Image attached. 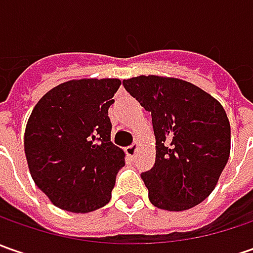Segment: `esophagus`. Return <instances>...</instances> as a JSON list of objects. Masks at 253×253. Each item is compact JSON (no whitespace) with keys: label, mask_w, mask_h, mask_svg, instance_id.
Instances as JSON below:
<instances>
[{"label":"esophagus","mask_w":253,"mask_h":253,"mask_svg":"<svg viewBox=\"0 0 253 253\" xmlns=\"http://www.w3.org/2000/svg\"><path fill=\"white\" fill-rule=\"evenodd\" d=\"M136 148H138V145H136V143H132V145H129V146H126V148H125V153H126V156H128L129 159H132V158L135 156V153H136Z\"/></svg>","instance_id":"34e87169"}]
</instances>
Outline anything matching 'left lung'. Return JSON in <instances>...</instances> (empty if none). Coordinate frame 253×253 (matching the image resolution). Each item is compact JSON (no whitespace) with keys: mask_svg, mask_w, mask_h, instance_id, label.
<instances>
[{"mask_svg":"<svg viewBox=\"0 0 253 253\" xmlns=\"http://www.w3.org/2000/svg\"><path fill=\"white\" fill-rule=\"evenodd\" d=\"M122 84L152 115L156 161L141 174L152 204L183 211L204 201L229 158L231 126L222 105L179 79L139 76Z\"/></svg>","mask_w":253,"mask_h":253,"instance_id":"left-lung-1","label":"left lung"}]
</instances>
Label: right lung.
Here are the masks:
<instances>
[{"instance_id": "add662e5", "label": "right lung", "mask_w": 253, "mask_h": 253, "mask_svg": "<svg viewBox=\"0 0 253 253\" xmlns=\"http://www.w3.org/2000/svg\"><path fill=\"white\" fill-rule=\"evenodd\" d=\"M118 79L60 84L35 105L25 131V155L35 184L56 207L90 212L104 207L125 155L111 142L108 108Z\"/></svg>"}]
</instances>
